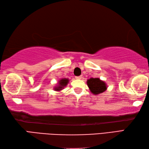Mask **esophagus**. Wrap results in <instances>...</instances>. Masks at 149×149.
Instances as JSON below:
<instances>
[{"label": "esophagus", "instance_id": "1", "mask_svg": "<svg viewBox=\"0 0 149 149\" xmlns=\"http://www.w3.org/2000/svg\"><path fill=\"white\" fill-rule=\"evenodd\" d=\"M82 77H83L82 76H76L75 77V79H81Z\"/></svg>", "mask_w": 149, "mask_h": 149}]
</instances>
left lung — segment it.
Masks as SVG:
<instances>
[{
	"instance_id": "8db88e82",
	"label": "left lung",
	"mask_w": 149,
	"mask_h": 149,
	"mask_svg": "<svg viewBox=\"0 0 149 149\" xmlns=\"http://www.w3.org/2000/svg\"><path fill=\"white\" fill-rule=\"evenodd\" d=\"M86 83L91 93L95 95L102 93L107 90V84L99 78H90L87 80Z\"/></svg>"
}]
</instances>
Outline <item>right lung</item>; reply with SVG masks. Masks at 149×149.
<instances>
[{
  "instance_id": "add662e5",
  "label": "right lung",
  "mask_w": 149,
  "mask_h": 149,
  "mask_svg": "<svg viewBox=\"0 0 149 149\" xmlns=\"http://www.w3.org/2000/svg\"><path fill=\"white\" fill-rule=\"evenodd\" d=\"M68 83H69L68 79L63 78L59 81L58 85H56V86L54 88V90L56 91H60L63 89H64V88L66 87V86L68 84Z\"/></svg>"
}]
</instances>
